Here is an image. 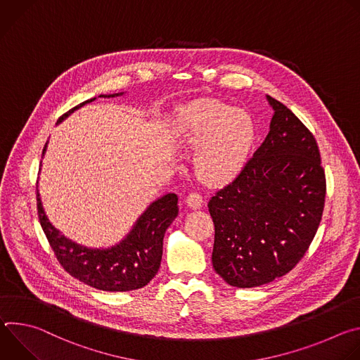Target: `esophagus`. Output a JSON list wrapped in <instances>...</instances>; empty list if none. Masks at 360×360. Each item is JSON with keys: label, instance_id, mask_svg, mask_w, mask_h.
I'll return each mask as SVG.
<instances>
[{"label": "esophagus", "instance_id": "34e87169", "mask_svg": "<svg viewBox=\"0 0 360 360\" xmlns=\"http://www.w3.org/2000/svg\"><path fill=\"white\" fill-rule=\"evenodd\" d=\"M185 202H186V205H188L191 210H200L202 208V203H203V199H202V196L199 193L192 192V193H189L186 196Z\"/></svg>", "mask_w": 360, "mask_h": 360}]
</instances>
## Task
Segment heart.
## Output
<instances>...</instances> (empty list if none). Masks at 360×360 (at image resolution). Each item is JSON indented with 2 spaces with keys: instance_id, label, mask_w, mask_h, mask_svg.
<instances>
[{
  "instance_id": "1",
  "label": "heart",
  "mask_w": 360,
  "mask_h": 360,
  "mask_svg": "<svg viewBox=\"0 0 360 360\" xmlns=\"http://www.w3.org/2000/svg\"><path fill=\"white\" fill-rule=\"evenodd\" d=\"M171 132L178 143L196 149L195 171L208 185L232 181L242 171L255 141V124L248 112L210 99L181 108Z\"/></svg>"
}]
</instances>
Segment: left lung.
Listing matches in <instances>:
<instances>
[{
    "mask_svg": "<svg viewBox=\"0 0 360 360\" xmlns=\"http://www.w3.org/2000/svg\"><path fill=\"white\" fill-rule=\"evenodd\" d=\"M274 117L236 179L211 198L212 265L231 286L269 283L300 261L322 219L326 179L316 139L266 95Z\"/></svg>",
    "mask_w": 360,
    "mask_h": 360,
    "instance_id": "1",
    "label": "left lung"
}]
</instances>
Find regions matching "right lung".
I'll use <instances>...</instances> for the list:
<instances>
[{"instance_id": "obj_1", "label": "right lung", "mask_w": 360, "mask_h": 360, "mask_svg": "<svg viewBox=\"0 0 360 360\" xmlns=\"http://www.w3.org/2000/svg\"><path fill=\"white\" fill-rule=\"evenodd\" d=\"M124 94H101L99 96L114 98ZM92 101L95 98L86 99L70 110L57 124ZM46 146L48 141L42 149V158ZM37 207L42 231L63 268L78 281L105 292L135 290L148 285L157 275L162 259L165 232L179 211L178 196L172 192L165 193L148 205L131 231L118 243L108 248H88L71 240L49 222L42 207L39 189H37Z\"/></svg>"}]
</instances>
